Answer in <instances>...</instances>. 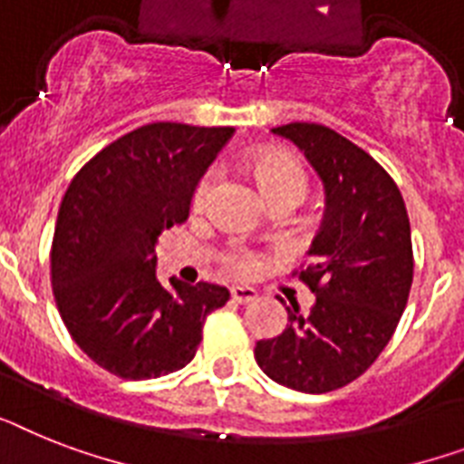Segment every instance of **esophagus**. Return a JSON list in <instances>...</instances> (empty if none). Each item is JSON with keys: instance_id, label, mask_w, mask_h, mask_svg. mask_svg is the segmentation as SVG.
I'll return each mask as SVG.
<instances>
[{"instance_id": "34e87169", "label": "esophagus", "mask_w": 464, "mask_h": 464, "mask_svg": "<svg viewBox=\"0 0 464 464\" xmlns=\"http://www.w3.org/2000/svg\"><path fill=\"white\" fill-rule=\"evenodd\" d=\"M231 297L236 300V303L245 304V303H252V300H257V291L250 288V285H233Z\"/></svg>"}]
</instances>
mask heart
<instances>
[{
	"label": "heart",
	"instance_id": "obj_1",
	"mask_svg": "<svg viewBox=\"0 0 464 464\" xmlns=\"http://www.w3.org/2000/svg\"><path fill=\"white\" fill-rule=\"evenodd\" d=\"M252 173L257 179L262 193L266 199L281 198V195H293V198L303 199L307 190V173L303 164L285 152H259L252 157ZM214 186V169H207L193 188V198L190 207L193 212H202L207 207V199L212 193ZM221 265L236 274V276H250L252 271L257 269L259 259L257 255L243 243L226 245L221 252Z\"/></svg>",
	"mask_w": 464,
	"mask_h": 464
}]
</instances>
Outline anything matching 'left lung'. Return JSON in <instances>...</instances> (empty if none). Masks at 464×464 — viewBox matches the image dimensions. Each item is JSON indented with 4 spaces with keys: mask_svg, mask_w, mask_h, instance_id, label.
I'll list each match as a JSON object with an SVG mask.
<instances>
[{
    "mask_svg": "<svg viewBox=\"0 0 464 464\" xmlns=\"http://www.w3.org/2000/svg\"><path fill=\"white\" fill-rule=\"evenodd\" d=\"M274 133L319 173L326 212L307 265L293 271L317 300L310 312L285 307L291 324L257 341L255 360L281 386L329 393L362 376L401 322L415 271L408 209L389 171L336 130L288 123Z\"/></svg>",
    "mask_w": 464,
    "mask_h": 464,
    "instance_id": "left-lung-1",
    "label": "left lung"
}]
</instances>
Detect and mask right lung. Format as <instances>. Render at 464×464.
<instances>
[{"mask_svg":"<svg viewBox=\"0 0 464 464\" xmlns=\"http://www.w3.org/2000/svg\"><path fill=\"white\" fill-rule=\"evenodd\" d=\"M236 128L147 123L75 173L52 240V291L78 348L121 379H157L198 353L228 288L157 281L154 245L188 219L199 176Z\"/></svg>","mask_w":464,"mask_h":464,"instance_id":"1","label":"right lung"}]
</instances>
